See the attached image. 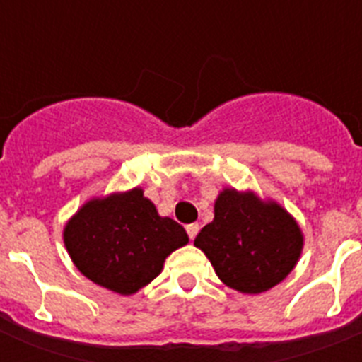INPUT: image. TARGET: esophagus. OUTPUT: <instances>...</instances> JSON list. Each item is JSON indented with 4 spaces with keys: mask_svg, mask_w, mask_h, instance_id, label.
Listing matches in <instances>:
<instances>
[{
    "mask_svg": "<svg viewBox=\"0 0 362 362\" xmlns=\"http://www.w3.org/2000/svg\"><path fill=\"white\" fill-rule=\"evenodd\" d=\"M197 232H199V225H197V223H192V225L187 226V233L190 239H196Z\"/></svg>",
    "mask_w": 362,
    "mask_h": 362,
    "instance_id": "esophagus-1",
    "label": "esophagus"
}]
</instances>
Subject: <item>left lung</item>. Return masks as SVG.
Masks as SVG:
<instances>
[{"label":"left lung","instance_id":"1","mask_svg":"<svg viewBox=\"0 0 362 362\" xmlns=\"http://www.w3.org/2000/svg\"><path fill=\"white\" fill-rule=\"evenodd\" d=\"M194 245L226 286L261 293L293 270L303 250V232L276 201L225 188L214 204V221L203 226Z\"/></svg>","mask_w":362,"mask_h":362}]
</instances>
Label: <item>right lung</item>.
Listing matches in <instances>:
<instances>
[{"instance_id":"add662e5","label":"right lung","mask_w":362,"mask_h":362,"mask_svg":"<svg viewBox=\"0 0 362 362\" xmlns=\"http://www.w3.org/2000/svg\"><path fill=\"white\" fill-rule=\"evenodd\" d=\"M63 239L83 276L121 296L156 279L165 259L188 243L183 226L159 216L141 188L86 201Z\"/></svg>"}]
</instances>
